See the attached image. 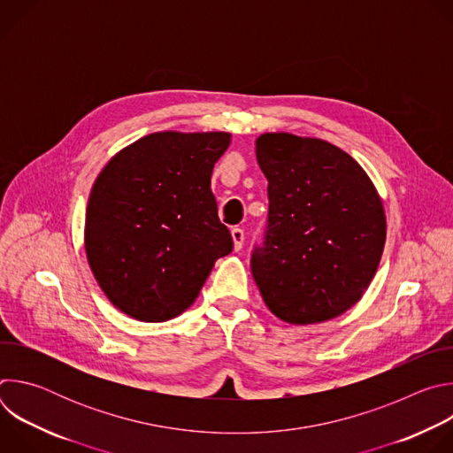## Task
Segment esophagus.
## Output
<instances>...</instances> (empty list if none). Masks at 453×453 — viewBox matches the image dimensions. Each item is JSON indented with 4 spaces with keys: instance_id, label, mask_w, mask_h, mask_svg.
I'll list each match as a JSON object with an SVG mask.
<instances>
[{
    "instance_id": "esophagus-1",
    "label": "esophagus",
    "mask_w": 453,
    "mask_h": 453,
    "mask_svg": "<svg viewBox=\"0 0 453 453\" xmlns=\"http://www.w3.org/2000/svg\"><path fill=\"white\" fill-rule=\"evenodd\" d=\"M231 238H233V247H234V250L238 252V250L242 249V245H243V229L233 227V229H231Z\"/></svg>"
}]
</instances>
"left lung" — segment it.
<instances>
[{
	"instance_id": "obj_1",
	"label": "left lung",
	"mask_w": 453,
	"mask_h": 453,
	"mask_svg": "<svg viewBox=\"0 0 453 453\" xmlns=\"http://www.w3.org/2000/svg\"><path fill=\"white\" fill-rule=\"evenodd\" d=\"M256 159L269 180V227L250 271L267 308L290 325L330 320L360 301L387 236L365 170L320 138L265 133Z\"/></svg>"
}]
</instances>
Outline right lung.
<instances>
[{
	"label": "right lung",
	"instance_id": "right-lung-1",
	"mask_svg": "<svg viewBox=\"0 0 453 453\" xmlns=\"http://www.w3.org/2000/svg\"><path fill=\"white\" fill-rule=\"evenodd\" d=\"M229 133L163 131L116 152L93 182L84 226L91 273L125 315H180L233 250L211 193Z\"/></svg>",
	"mask_w": 453,
	"mask_h": 453
}]
</instances>
